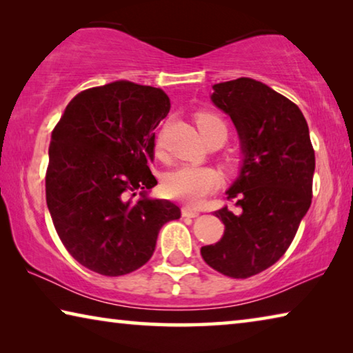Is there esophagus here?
Masks as SVG:
<instances>
[{
  "label": "esophagus",
  "mask_w": 353,
  "mask_h": 353,
  "mask_svg": "<svg viewBox=\"0 0 353 353\" xmlns=\"http://www.w3.org/2000/svg\"><path fill=\"white\" fill-rule=\"evenodd\" d=\"M181 212H183V217H189V219H195L200 215L199 211H194V209H190V208H183Z\"/></svg>",
  "instance_id": "obj_1"
}]
</instances>
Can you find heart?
<instances>
[{
  "mask_svg": "<svg viewBox=\"0 0 353 353\" xmlns=\"http://www.w3.org/2000/svg\"><path fill=\"white\" fill-rule=\"evenodd\" d=\"M196 125L206 141L217 136H228L226 122L212 113L196 114ZM164 132H159L154 141V152L163 153ZM220 184V176L211 167L183 164L170 170L163 180L164 194L169 199L186 203L188 206H199L206 196L214 192Z\"/></svg>",
  "mask_w": 353,
  "mask_h": 353,
  "instance_id": "obj_1",
  "label": "heart"
}]
</instances>
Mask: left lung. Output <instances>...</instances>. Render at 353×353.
Returning a JSON list of instances; mask_svg holds the SVG:
<instances>
[{
	"label": "left lung",
	"instance_id": "obj_1",
	"mask_svg": "<svg viewBox=\"0 0 353 353\" xmlns=\"http://www.w3.org/2000/svg\"><path fill=\"white\" fill-rule=\"evenodd\" d=\"M212 102L231 116L243 152L228 190L239 212L215 211L225 234L201 248L209 267L246 279L285 254L312 205L314 150L296 103L262 82L240 77L212 86Z\"/></svg>",
	"mask_w": 353,
	"mask_h": 353
}]
</instances>
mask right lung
Segmentation results:
<instances>
[{"mask_svg": "<svg viewBox=\"0 0 353 353\" xmlns=\"http://www.w3.org/2000/svg\"><path fill=\"white\" fill-rule=\"evenodd\" d=\"M169 110L161 88L119 80L79 92L52 130L48 209L68 252L94 273L141 268L163 225L180 219L176 205L147 196L158 183L153 130Z\"/></svg>", "mask_w": 353, "mask_h": 353, "instance_id": "1", "label": "right lung"}]
</instances>
